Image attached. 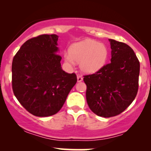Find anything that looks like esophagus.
Returning <instances> with one entry per match:
<instances>
[{
    "label": "esophagus",
    "instance_id": "obj_1",
    "mask_svg": "<svg viewBox=\"0 0 151 151\" xmlns=\"http://www.w3.org/2000/svg\"><path fill=\"white\" fill-rule=\"evenodd\" d=\"M83 80V78L81 76H77V81L78 82H81Z\"/></svg>",
    "mask_w": 151,
    "mask_h": 151
}]
</instances>
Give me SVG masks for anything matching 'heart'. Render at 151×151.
I'll return each instance as SVG.
<instances>
[{"mask_svg": "<svg viewBox=\"0 0 151 151\" xmlns=\"http://www.w3.org/2000/svg\"><path fill=\"white\" fill-rule=\"evenodd\" d=\"M109 57V49L103 43L92 40H85L70 46V52L64 53L65 61L74 65L79 62V68L84 73L93 74L100 70Z\"/></svg>", "mask_w": 151, "mask_h": 151, "instance_id": "heart-1", "label": "heart"}]
</instances>
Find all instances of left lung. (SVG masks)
Masks as SVG:
<instances>
[{"instance_id": "1", "label": "left lung", "mask_w": 151, "mask_h": 151, "mask_svg": "<svg viewBox=\"0 0 151 151\" xmlns=\"http://www.w3.org/2000/svg\"><path fill=\"white\" fill-rule=\"evenodd\" d=\"M111 59L96 73L84 76L86 97L91 111L109 118L122 113L136 98L140 63L131 47L109 39Z\"/></svg>"}]
</instances>
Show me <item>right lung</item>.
<instances>
[{
  "label": "right lung",
  "mask_w": 151,
  "mask_h": 151,
  "mask_svg": "<svg viewBox=\"0 0 151 151\" xmlns=\"http://www.w3.org/2000/svg\"><path fill=\"white\" fill-rule=\"evenodd\" d=\"M58 35H41L20 47L12 63V86L20 104L32 115L45 117L61 109L77 83L74 73L61 67Z\"/></svg>",
  "instance_id": "right-lung-1"
}]
</instances>
